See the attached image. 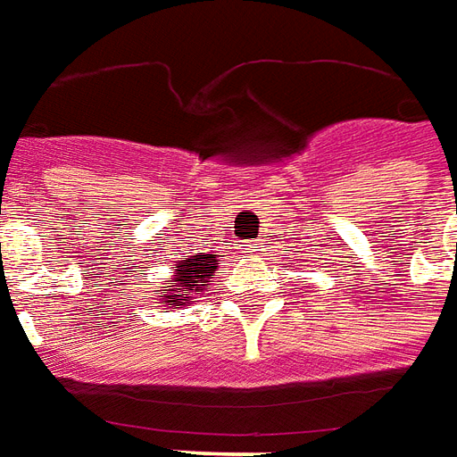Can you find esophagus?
Listing matches in <instances>:
<instances>
[{
	"instance_id": "esophagus-1",
	"label": "esophagus",
	"mask_w": 457,
	"mask_h": 457,
	"mask_svg": "<svg viewBox=\"0 0 457 457\" xmlns=\"http://www.w3.org/2000/svg\"><path fill=\"white\" fill-rule=\"evenodd\" d=\"M241 251L243 253H261L262 251V243L261 241H243L241 243Z\"/></svg>"
}]
</instances>
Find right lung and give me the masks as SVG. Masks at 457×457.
<instances>
[{"instance_id":"1","label":"right lung","mask_w":457,"mask_h":457,"mask_svg":"<svg viewBox=\"0 0 457 457\" xmlns=\"http://www.w3.org/2000/svg\"><path fill=\"white\" fill-rule=\"evenodd\" d=\"M214 255H189L187 261H182L175 270L172 279H168L170 289H158L160 297H165V302H172L175 306L189 302V295H196L204 285L199 282H212V272L216 270ZM162 291H168V295H162Z\"/></svg>"}]
</instances>
